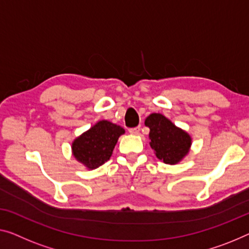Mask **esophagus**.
Wrapping results in <instances>:
<instances>
[{
	"instance_id": "obj_1",
	"label": "esophagus",
	"mask_w": 249,
	"mask_h": 249,
	"mask_svg": "<svg viewBox=\"0 0 249 249\" xmlns=\"http://www.w3.org/2000/svg\"><path fill=\"white\" fill-rule=\"evenodd\" d=\"M128 132L131 133L133 135H137L140 133V127H133V128H129Z\"/></svg>"
}]
</instances>
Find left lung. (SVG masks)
<instances>
[{
  "label": "left lung",
  "instance_id": "left-lung-1",
  "mask_svg": "<svg viewBox=\"0 0 249 249\" xmlns=\"http://www.w3.org/2000/svg\"><path fill=\"white\" fill-rule=\"evenodd\" d=\"M144 124L150 128V146L159 160L174 165L189 154L192 144L190 134L174 125L164 115L151 114Z\"/></svg>",
  "mask_w": 249,
  "mask_h": 249
}]
</instances>
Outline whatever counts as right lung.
Listing matches in <instances>:
<instances>
[{
    "mask_svg": "<svg viewBox=\"0 0 249 249\" xmlns=\"http://www.w3.org/2000/svg\"><path fill=\"white\" fill-rule=\"evenodd\" d=\"M125 129L108 121H99L77 136L71 143L73 158L88 170L97 169L108 161L118 137Z\"/></svg>",
    "mask_w": 249,
    "mask_h": 249,
    "instance_id": "add662e5",
    "label": "right lung"
}]
</instances>
